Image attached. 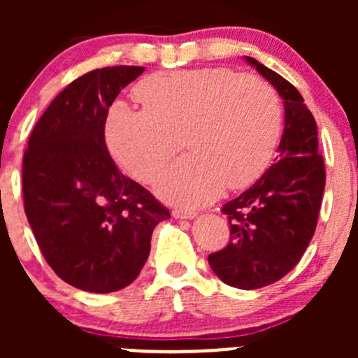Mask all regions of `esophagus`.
<instances>
[{"label":"esophagus","mask_w":358,"mask_h":358,"mask_svg":"<svg viewBox=\"0 0 358 358\" xmlns=\"http://www.w3.org/2000/svg\"><path fill=\"white\" fill-rule=\"evenodd\" d=\"M171 215L175 216V218H180V220H192V218H196L197 213L196 211H190V209L176 208V209H173Z\"/></svg>","instance_id":"esophagus-1"}]
</instances>
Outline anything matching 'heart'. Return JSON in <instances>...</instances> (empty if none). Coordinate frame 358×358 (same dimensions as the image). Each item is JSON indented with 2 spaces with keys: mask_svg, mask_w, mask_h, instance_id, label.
<instances>
[{
  "mask_svg": "<svg viewBox=\"0 0 358 358\" xmlns=\"http://www.w3.org/2000/svg\"><path fill=\"white\" fill-rule=\"evenodd\" d=\"M143 107L115 103L107 138L126 173L150 183L183 147L189 156L159 178L156 190L173 204L196 208L225 189L262 176L282 131L275 90L258 76L227 67L154 74L136 88Z\"/></svg>",
  "mask_w": 358,
  "mask_h": 358,
  "instance_id": "b5f03b06",
  "label": "heart"
}]
</instances>
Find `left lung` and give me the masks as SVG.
Returning <instances> with one entry per match:
<instances>
[{
	"label": "left lung",
	"instance_id": "left-lung-1",
	"mask_svg": "<svg viewBox=\"0 0 358 358\" xmlns=\"http://www.w3.org/2000/svg\"><path fill=\"white\" fill-rule=\"evenodd\" d=\"M284 100V133L275 164L246 192L222 208L230 243L208 256L213 272L239 289H258L282 279L301 259L315 232L326 187L317 124L289 81L246 57Z\"/></svg>",
	"mask_w": 358,
	"mask_h": 358
}]
</instances>
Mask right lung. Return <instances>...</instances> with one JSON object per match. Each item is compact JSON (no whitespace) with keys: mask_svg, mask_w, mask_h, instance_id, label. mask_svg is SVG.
<instances>
[{"mask_svg":"<svg viewBox=\"0 0 358 358\" xmlns=\"http://www.w3.org/2000/svg\"><path fill=\"white\" fill-rule=\"evenodd\" d=\"M145 67L115 66L74 79L29 136L24 209L53 272L88 292H114L138 277L168 209L122 175L106 145L109 107Z\"/></svg>","mask_w":358,"mask_h":358,"instance_id":"obj_1","label":"right lung"}]
</instances>
